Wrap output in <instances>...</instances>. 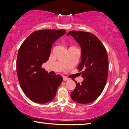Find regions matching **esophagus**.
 <instances>
[{
  "label": "esophagus",
  "mask_w": 129,
  "mask_h": 129,
  "mask_svg": "<svg viewBox=\"0 0 129 129\" xmlns=\"http://www.w3.org/2000/svg\"><path fill=\"white\" fill-rule=\"evenodd\" d=\"M69 78H67L66 77H63V81H69Z\"/></svg>",
  "instance_id": "34e87169"
}]
</instances>
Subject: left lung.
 Listing matches in <instances>:
<instances>
[{
    "instance_id": "1",
    "label": "left lung",
    "mask_w": 129,
    "mask_h": 129,
    "mask_svg": "<svg viewBox=\"0 0 129 129\" xmlns=\"http://www.w3.org/2000/svg\"><path fill=\"white\" fill-rule=\"evenodd\" d=\"M76 39L81 47V61L77 69L83 78L81 83L71 93L73 100L78 103H90L101 94L107 83L108 73V57L101 41L94 34L81 31L67 34Z\"/></svg>"
}]
</instances>
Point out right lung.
Wrapping results in <instances>:
<instances>
[{"label":"right lung","instance_id":"right-lung-1","mask_svg":"<svg viewBox=\"0 0 129 129\" xmlns=\"http://www.w3.org/2000/svg\"><path fill=\"white\" fill-rule=\"evenodd\" d=\"M65 33V30H38L20 46L16 62L18 79L24 92L33 102L44 104L54 99L62 77L49 74L42 65L48 60L53 43Z\"/></svg>","mask_w":129,"mask_h":129}]
</instances>
